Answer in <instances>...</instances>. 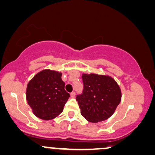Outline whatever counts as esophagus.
I'll list each match as a JSON object with an SVG mask.
<instances>
[{
    "label": "esophagus",
    "instance_id": "obj_1",
    "mask_svg": "<svg viewBox=\"0 0 155 155\" xmlns=\"http://www.w3.org/2000/svg\"><path fill=\"white\" fill-rule=\"evenodd\" d=\"M75 95H76V93L74 92V91H73V92H71V94H70L71 97H75Z\"/></svg>",
    "mask_w": 155,
    "mask_h": 155
}]
</instances>
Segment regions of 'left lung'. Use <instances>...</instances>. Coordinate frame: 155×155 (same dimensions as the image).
<instances>
[{
  "mask_svg": "<svg viewBox=\"0 0 155 155\" xmlns=\"http://www.w3.org/2000/svg\"><path fill=\"white\" fill-rule=\"evenodd\" d=\"M82 79V93L76 97L81 114L93 123L110 118L121 102V93L119 85L109 76L95 74H84Z\"/></svg>",
  "mask_w": 155,
  "mask_h": 155,
  "instance_id": "obj_1",
  "label": "left lung"
}]
</instances>
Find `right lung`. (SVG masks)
Instances as JSON below:
<instances>
[{
    "mask_svg": "<svg viewBox=\"0 0 155 155\" xmlns=\"http://www.w3.org/2000/svg\"><path fill=\"white\" fill-rule=\"evenodd\" d=\"M61 77L62 73L45 69L29 82L26 97L35 116L51 120L62 112L70 95L64 90Z\"/></svg>",
    "mask_w": 155,
    "mask_h": 155,
    "instance_id": "1",
    "label": "right lung"
}]
</instances>
